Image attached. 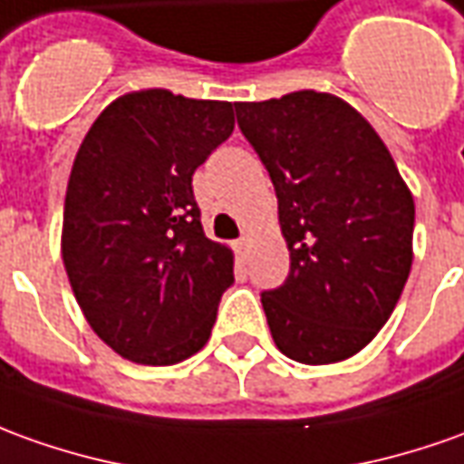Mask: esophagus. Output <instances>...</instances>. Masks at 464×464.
<instances>
[{
	"label": "esophagus",
	"instance_id": "obj_1",
	"mask_svg": "<svg viewBox=\"0 0 464 464\" xmlns=\"http://www.w3.org/2000/svg\"><path fill=\"white\" fill-rule=\"evenodd\" d=\"M235 247H237V252L247 250V237H239L237 242H235Z\"/></svg>",
	"mask_w": 464,
	"mask_h": 464
}]
</instances>
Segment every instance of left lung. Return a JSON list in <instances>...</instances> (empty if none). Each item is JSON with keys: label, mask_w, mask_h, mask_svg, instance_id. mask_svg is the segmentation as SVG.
I'll return each mask as SVG.
<instances>
[{"label": "left lung", "mask_w": 464, "mask_h": 464, "mask_svg": "<svg viewBox=\"0 0 464 464\" xmlns=\"http://www.w3.org/2000/svg\"><path fill=\"white\" fill-rule=\"evenodd\" d=\"M235 111L273 179L290 250L285 283L263 293L275 346L308 366L351 359L407 283L411 191L372 123L338 95L298 91Z\"/></svg>", "instance_id": "left-lung-1"}]
</instances>
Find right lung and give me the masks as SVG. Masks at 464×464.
Masks as SVG:
<instances>
[{
    "label": "right lung",
    "instance_id": "right-lung-1",
    "mask_svg": "<svg viewBox=\"0 0 464 464\" xmlns=\"http://www.w3.org/2000/svg\"><path fill=\"white\" fill-rule=\"evenodd\" d=\"M232 130V103L149 88L116 98L80 143L63 263L85 321L123 359L171 366L212 335L235 255L204 235L191 177Z\"/></svg>",
    "mask_w": 464,
    "mask_h": 464
}]
</instances>
